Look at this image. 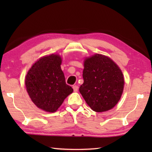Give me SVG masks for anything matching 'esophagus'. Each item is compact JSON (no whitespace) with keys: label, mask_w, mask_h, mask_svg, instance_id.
<instances>
[{"label":"esophagus","mask_w":152,"mask_h":152,"mask_svg":"<svg viewBox=\"0 0 152 152\" xmlns=\"http://www.w3.org/2000/svg\"><path fill=\"white\" fill-rule=\"evenodd\" d=\"M72 88H73L75 92H77V91H78V86H76V85H75V86H72Z\"/></svg>","instance_id":"34e87169"}]
</instances>
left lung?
Segmentation results:
<instances>
[{
  "mask_svg": "<svg viewBox=\"0 0 152 152\" xmlns=\"http://www.w3.org/2000/svg\"><path fill=\"white\" fill-rule=\"evenodd\" d=\"M83 78L80 92L94 111H109L120 100L124 88L123 75L109 57L96 54L87 58Z\"/></svg>",
  "mask_w": 152,
  "mask_h": 152,
  "instance_id": "left-lung-1",
  "label": "left lung"
}]
</instances>
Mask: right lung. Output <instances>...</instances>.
Masks as SVG:
<instances>
[{"label":"right lung","mask_w":152,"mask_h":152,"mask_svg":"<svg viewBox=\"0 0 152 152\" xmlns=\"http://www.w3.org/2000/svg\"><path fill=\"white\" fill-rule=\"evenodd\" d=\"M61 59L51 55L39 59L26 77V86L34 104L47 112H55L73 89L66 84L61 69Z\"/></svg>","instance_id":"1"}]
</instances>
